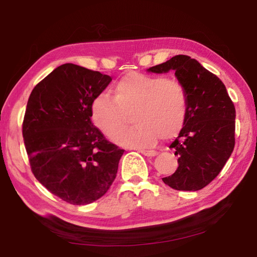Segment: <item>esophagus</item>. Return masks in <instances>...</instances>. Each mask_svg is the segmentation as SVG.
Instances as JSON below:
<instances>
[{
  "mask_svg": "<svg viewBox=\"0 0 257 257\" xmlns=\"http://www.w3.org/2000/svg\"><path fill=\"white\" fill-rule=\"evenodd\" d=\"M139 153H142L143 155H145V156H155V155H158V152L156 151H149V150H143V149H139V150H137Z\"/></svg>",
  "mask_w": 257,
  "mask_h": 257,
  "instance_id": "esophagus-1",
  "label": "esophagus"
}]
</instances>
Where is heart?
Segmentation results:
<instances>
[{
  "mask_svg": "<svg viewBox=\"0 0 257 257\" xmlns=\"http://www.w3.org/2000/svg\"><path fill=\"white\" fill-rule=\"evenodd\" d=\"M187 111L188 94L179 79L139 72L128 73L116 81L113 96L97 94L90 106L98 129L113 137L116 144L129 147H149L160 136H177L184 127ZM132 111L135 124L120 131Z\"/></svg>",
  "mask_w": 257,
  "mask_h": 257,
  "instance_id": "1",
  "label": "heart"
}]
</instances>
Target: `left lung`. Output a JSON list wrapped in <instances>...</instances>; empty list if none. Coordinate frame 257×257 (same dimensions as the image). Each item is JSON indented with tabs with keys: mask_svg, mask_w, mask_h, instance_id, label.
<instances>
[{
	"mask_svg": "<svg viewBox=\"0 0 257 257\" xmlns=\"http://www.w3.org/2000/svg\"><path fill=\"white\" fill-rule=\"evenodd\" d=\"M170 70L186 87L188 111L170 145L178 168L162 180L176 190H199L215 179L232 153L236 110L223 82L197 60L180 54L149 69L156 73Z\"/></svg>",
	"mask_w": 257,
	"mask_h": 257,
	"instance_id": "obj_1",
	"label": "left lung"
}]
</instances>
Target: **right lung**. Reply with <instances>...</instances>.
<instances>
[{"label": "right lung", "instance_id": "add662e5", "mask_svg": "<svg viewBox=\"0 0 257 257\" xmlns=\"http://www.w3.org/2000/svg\"><path fill=\"white\" fill-rule=\"evenodd\" d=\"M111 80L66 63L38 82L28 98L23 136L30 169L47 190L73 205L93 203L106 193L124 152L90 120L94 97Z\"/></svg>", "mask_w": 257, "mask_h": 257}]
</instances>
